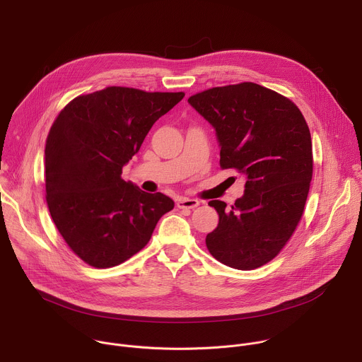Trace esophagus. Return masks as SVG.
<instances>
[{"mask_svg":"<svg viewBox=\"0 0 362 362\" xmlns=\"http://www.w3.org/2000/svg\"><path fill=\"white\" fill-rule=\"evenodd\" d=\"M202 202L197 200V199H189V197H180L177 199L176 204L179 209H193V208H197V206L200 204Z\"/></svg>","mask_w":362,"mask_h":362,"instance_id":"34e87169","label":"esophagus"}]
</instances>
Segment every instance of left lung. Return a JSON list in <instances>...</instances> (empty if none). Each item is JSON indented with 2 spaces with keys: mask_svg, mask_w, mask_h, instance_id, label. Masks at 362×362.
Wrapping results in <instances>:
<instances>
[{
  "mask_svg": "<svg viewBox=\"0 0 362 362\" xmlns=\"http://www.w3.org/2000/svg\"><path fill=\"white\" fill-rule=\"evenodd\" d=\"M187 101L215 129L221 168L246 180L230 209L209 202L219 223L206 246L230 268H259L281 252L303 214L313 179L308 124L289 98L255 83L209 88Z\"/></svg>",
  "mask_w": 362,
  "mask_h": 362,
  "instance_id": "left-lung-1",
  "label": "left lung"
}]
</instances>
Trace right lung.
<instances>
[{
	"label": "right lung",
	"instance_id": "1",
	"mask_svg": "<svg viewBox=\"0 0 362 362\" xmlns=\"http://www.w3.org/2000/svg\"><path fill=\"white\" fill-rule=\"evenodd\" d=\"M183 97L107 87L76 97L51 126L44 150L47 204L59 232L86 264H123L175 208L169 196L124 182L122 169L151 126Z\"/></svg>",
	"mask_w": 362,
	"mask_h": 362
}]
</instances>
